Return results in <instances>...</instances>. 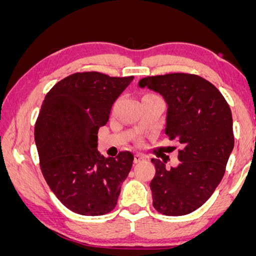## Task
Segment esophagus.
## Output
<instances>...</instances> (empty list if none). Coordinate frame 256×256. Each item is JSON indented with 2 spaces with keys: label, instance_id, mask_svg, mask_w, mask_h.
<instances>
[{
  "label": "esophagus",
  "instance_id": "1",
  "mask_svg": "<svg viewBox=\"0 0 256 256\" xmlns=\"http://www.w3.org/2000/svg\"><path fill=\"white\" fill-rule=\"evenodd\" d=\"M144 160V157H143L142 155H140V154H135V155H134V162L135 163L141 162V160Z\"/></svg>",
  "mask_w": 256,
  "mask_h": 256
}]
</instances>
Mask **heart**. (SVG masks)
<instances>
[{"instance_id": "1", "label": "heart", "mask_w": 256, "mask_h": 256, "mask_svg": "<svg viewBox=\"0 0 256 256\" xmlns=\"http://www.w3.org/2000/svg\"><path fill=\"white\" fill-rule=\"evenodd\" d=\"M155 96V94H146V96Z\"/></svg>"}]
</instances>
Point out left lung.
<instances>
[{"mask_svg":"<svg viewBox=\"0 0 256 256\" xmlns=\"http://www.w3.org/2000/svg\"><path fill=\"white\" fill-rule=\"evenodd\" d=\"M138 86L166 99V135L182 144L177 166L168 169L152 160V206L164 216L188 214L211 197L225 174L234 146L230 108L214 85L191 73L146 76Z\"/></svg>","mask_w":256,"mask_h":256,"instance_id":"left-lung-1","label":"left lung"}]
</instances>
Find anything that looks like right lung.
I'll return each mask as SVG.
<instances>
[{"mask_svg": "<svg viewBox=\"0 0 256 256\" xmlns=\"http://www.w3.org/2000/svg\"><path fill=\"white\" fill-rule=\"evenodd\" d=\"M134 76L76 72L48 90L34 124L42 174L62 204L82 216H102L118 202L134 155L98 152V132Z\"/></svg>", "mask_w": 256, "mask_h": 256, "instance_id": "1", "label": "right lung"}]
</instances>
